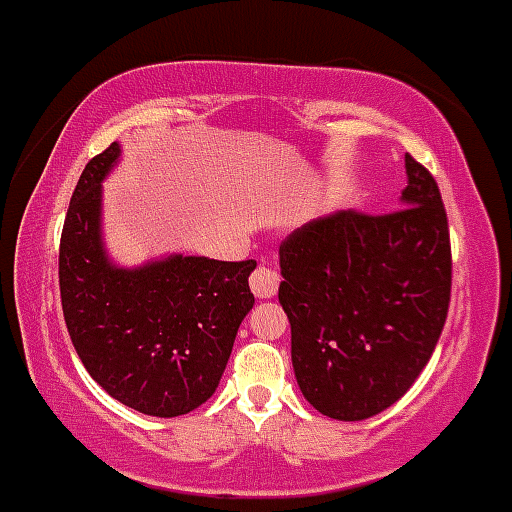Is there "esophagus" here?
Segmentation results:
<instances>
[{
	"label": "esophagus",
	"instance_id": "34e87169",
	"mask_svg": "<svg viewBox=\"0 0 512 512\" xmlns=\"http://www.w3.org/2000/svg\"><path fill=\"white\" fill-rule=\"evenodd\" d=\"M250 289L257 299H272L279 289V277L274 269L260 265L250 274Z\"/></svg>",
	"mask_w": 512,
	"mask_h": 512
}]
</instances>
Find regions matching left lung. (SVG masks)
Listing matches in <instances>:
<instances>
[{
    "label": "left lung",
    "instance_id": "8db88e82",
    "mask_svg": "<svg viewBox=\"0 0 512 512\" xmlns=\"http://www.w3.org/2000/svg\"><path fill=\"white\" fill-rule=\"evenodd\" d=\"M408 184L391 213L340 211L279 245V303L291 362L316 411L364 420L403 396L447 320L452 247L435 177L406 155Z\"/></svg>",
    "mask_w": 512,
    "mask_h": 512
}]
</instances>
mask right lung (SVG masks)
<instances>
[{"label":"right lung","mask_w":512,"mask_h":512,"mask_svg":"<svg viewBox=\"0 0 512 512\" xmlns=\"http://www.w3.org/2000/svg\"><path fill=\"white\" fill-rule=\"evenodd\" d=\"M121 148L87 162L60 238V301L84 369L116 401L157 418L206 403L235 335L255 303V260L172 255L138 269L106 260L99 233L101 179Z\"/></svg>","instance_id":"right-lung-1"}]
</instances>
